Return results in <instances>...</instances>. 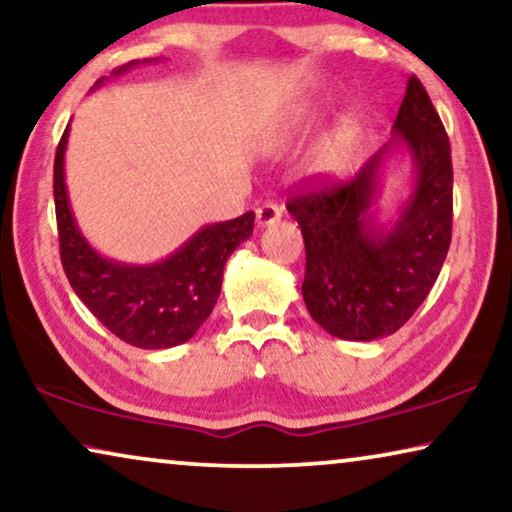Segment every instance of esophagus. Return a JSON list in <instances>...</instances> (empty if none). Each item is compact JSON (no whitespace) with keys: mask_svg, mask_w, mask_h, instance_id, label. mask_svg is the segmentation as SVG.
<instances>
[{"mask_svg":"<svg viewBox=\"0 0 512 512\" xmlns=\"http://www.w3.org/2000/svg\"><path fill=\"white\" fill-rule=\"evenodd\" d=\"M255 215H257V225L259 227H269V225H273V222L280 220L283 211H280V206L273 204V201H266V204L257 208Z\"/></svg>","mask_w":512,"mask_h":512,"instance_id":"1","label":"esophagus"}]
</instances>
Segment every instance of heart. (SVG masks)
Returning <instances> with one entry per match:
<instances>
[{"instance_id":"1","label":"heart","mask_w":512,"mask_h":512,"mask_svg":"<svg viewBox=\"0 0 512 512\" xmlns=\"http://www.w3.org/2000/svg\"><path fill=\"white\" fill-rule=\"evenodd\" d=\"M313 109H304L297 113V118L290 122V129L299 132L306 129L315 120ZM359 134H362V120L357 113H345L343 118L329 132L322 136L318 148L313 153V174L320 178H334L341 176L345 167H348L352 153H355Z\"/></svg>"}]
</instances>
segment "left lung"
<instances>
[{
	"mask_svg": "<svg viewBox=\"0 0 512 512\" xmlns=\"http://www.w3.org/2000/svg\"><path fill=\"white\" fill-rule=\"evenodd\" d=\"M385 143L348 183L308 185L287 201L306 246L301 285L311 318L343 341L390 336L410 320L445 262L452 236L450 141L424 85L408 78ZM406 147L414 192L397 221L372 211L384 162Z\"/></svg>",
	"mask_w": 512,
	"mask_h": 512,
	"instance_id": "left-lung-1",
	"label": "left lung"
}]
</instances>
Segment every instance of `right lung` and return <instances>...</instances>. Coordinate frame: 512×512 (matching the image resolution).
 I'll return each instance as SVG.
<instances>
[{"instance_id": "1", "label": "right lung", "mask_w": 512, "mask_h": 512, "mask_svg": "<svg viewBox=\"0 0 512 512\" xmlns=\"http://www.w3.org/2000/svg\"><path fill=\"white\" fill-rule=\"evenodd\" d=\"M134 64L139 60L115 69L113 74H122ZM67 139L69 127L64 129L55 153L53 194L62 266L78 299L120 341L136 348L164 350L190 341L220 297L222 271L229 255L253 234L255 213L248 211L241 218L201 227L162 262H115L99 255L85 241L71 213L64 183Z\"/></svg>"}]
</instances>
